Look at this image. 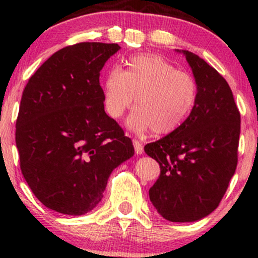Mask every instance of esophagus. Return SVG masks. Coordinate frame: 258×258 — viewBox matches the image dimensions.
<instances>
[{
	"mask_svg": "<svg viewBox=\"0 0 258 258\" xmlns=\"http://www.w3.org/2000/svg\"><path fill=\"white\" fill-rule=\"evenodd\" d=\"M133 147H135L136 154H139V155H141V154L143 153V144L139 141H137V139H133Z\"/></svg>",
	"mask_w": 258,
	"mask_h": 258,
	"instance_id": "obj_1",
	"label": "esophagus"
}]
</instances>
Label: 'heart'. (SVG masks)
Segmentation results:
<instances>
[{"label":"heart","instance_id":"b5f03b06","mask_svg":"<svg viewBox=\"0 0 258 258\" xmlns=\"http://www.w3.org/2000/svg\"><path fill=\"white\" fill-rule=\"evenodd\" d=\"M109 70L104 80V106L112 119H119L132 105L137 106L128 119L130 128L155 135L176 131L193 110L198 85L189 74L155 54H139Z\"/></svg>","mask_w":258,"mask_h":258}]
</instances>
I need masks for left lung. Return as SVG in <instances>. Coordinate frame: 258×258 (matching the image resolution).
<instances>
[{"instance_id": "left-lung-1", "label": "left lung", "mask_w": 258, "mask_h": 258, "mask_svg": "<svg viewBox=\"0 0 258 258\" xmlns=\"http://www.w3.org/2000/svg\"><path fill=\"white\" fill-rule=\"evenodd\" d=\"M185 55L198 85L193 110L176 131L144 147L160 165L149 189L165 220L195 222L217 209L238 164L240 112L223 76L189 51Z\"/></svg>"}]
</instances>
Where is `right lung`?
I'll return each instance as SVG.
<instances>
[{
  "instance_id": "right-lung-1",
  "label": "right lung",
  "mask_w": 258,
  "mask_h": 258,
  "mask_svg": "<svg viewBox=\"0 0 258 258\" xmlns=\"http://www.w3.org/2000/svg\"><path fill=\"white\" fill-rule=\"evenodd\" d=\"M117 43L81 42L51 55L29 79L16 123L20 170L44 206L80 216L102 200L114 168L135 154L104 111L99 84Z\"/></svg>"
}]
</instances>
